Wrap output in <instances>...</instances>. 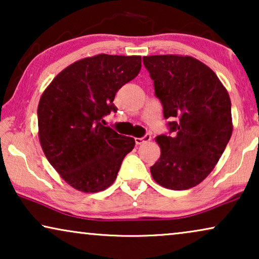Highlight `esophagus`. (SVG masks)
<instances>
[{
    "mask_svg": "<svg viewBox=\"0 0 259 259\" xmlns=\"http://www.w3.org/2000/svg\"><path fill=\"white\" fill-rule=\"evenodd\" d=\"M151 140V134H145L143 138H136V144L137 145H143L144 143Z\"/></svg>",
    "mask_w": 259,
    "mask_h": 259,
    "instance_id": "esophagus-1",
    "label": "esophagus"
}]
</instances>
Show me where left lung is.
Returning a JSON list of instances; mask_svg holds the SVG:
<instances>
[{"label":"left lung","instance_id":"1","mask_svg":"<svg viewBox=\"0 0 259 259\" xmlns=\"http://www.w3.org/2000/svg\"><path fill=\"white\" fill-rule=\"evenodd\" d=\"M162 105L168 133L158 136L161 154L151 166L159 185L187 190L210 175L232 134L231 100L218 76L191 56L143 58Z\"/></svg>","mask_w":259,"mask_h":259}]
</instances>
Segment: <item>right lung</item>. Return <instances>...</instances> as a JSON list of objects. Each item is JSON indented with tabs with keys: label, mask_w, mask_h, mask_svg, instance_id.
Segmentation results:
<instances>
[{
	"label": "right lung",
	"mask_w": 259,
	"mask_h": 259,
	"mask_svg": "<svg viewBox=\"0 0 259 259\" xmlns=\"http://www.w3.org/2000/svg\"><path fill=\"white\" fill-rule=\"evenodd\" d=\"M141 69V56L99 54L74 62L55 76L38 102V138L62 179L82 192L111 186L133 138L105 126L118 108L114 97Z\"/></svg>",
	"instance_id": "add662e5"
}]
</instances>
